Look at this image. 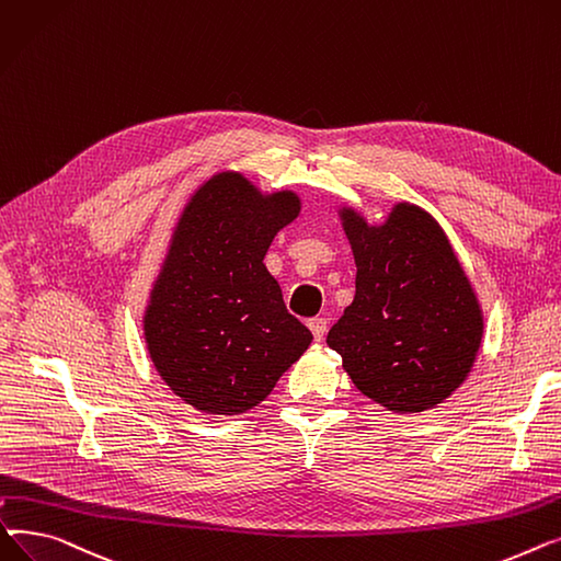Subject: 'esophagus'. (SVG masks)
<instances>
[{
  "label": "esophagus",
  "mask_w": 561,
  "mask_h": 561,
  "mask_svg": "<svg viewBox=\"0 0 561 561\" xmlns=\"http://www.w3.org/2000/svg\"><path fill=\"white\" fill-rule=\"evenodd\" d=\"M308 328H310V331H312L314 340H317V342H321V340H323V335H325L328 321H325L323 317H314V319H310V321H308Z\"/></svg>",
  "instance_id": "obj_1"
}]
</instances>
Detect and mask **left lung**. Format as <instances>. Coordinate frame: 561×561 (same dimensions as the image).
<instances>
[{
  "instance_id": "obj_1",
  "label": "left lung",
  "mask_w": 561,
  "mask_h": 561,
  "mask_svg": "<svg viewBox=\"0 0 561 561\" xmlns=\"http://www.w3.org/2000/svg\"><path fill=\"white\" fill-rule=\"evenodd\" d=\"M355 296L325 344L367 399L391 414L433 410L469 378L484 335L478 291L439 221L397 202L369 224L342 204Z\"/></svg>"
}]
</instances>
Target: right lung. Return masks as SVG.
Returning a JSON list of instances; mask_svg holds the SVG:
<instances>
[{"mask_svg":"<svg viewBox=\"0 0 561 561\" xmlns=\"http://www.w3.org/2000/svg\"><path fill=\"white\" fill-rule=\"evenodd\" d=\"M294 190H260L242 172L204 179L174 219L151 280L142 335L151 365L208 416L247 414L299 359L312 333L287 312L265 255L301 215Z\"/></svg>","mask_w":561,"mask_h":561,"instance_id":"1","label":"right lung"}]
</instances>
